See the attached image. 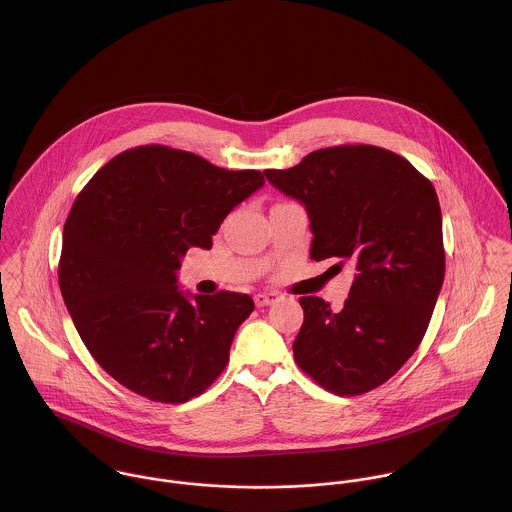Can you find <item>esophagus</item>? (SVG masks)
Wrapping results in <instances>:
<instances>
[{
    "label": "esophagus",
    "instance_id": "34e87169",
    "mask_svg": "<svg viewBox=\"0 0 512 512\" xmlns=\"http://www.w3.org/2000/svg\"><path fill=\"white\" fill-rule=\"evenodd\" d=\"M276 300H278V294H275V292H259V294H255L257 308L271 306V304H275Z\"/></svg>",
    "mask_w": 512,
    "mask_h": 512
}]
</instances>
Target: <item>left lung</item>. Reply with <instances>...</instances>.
Returning a JSON list of instances; mask_svg holds the SVG:
<instances>
[{
    "mask_svg": "<svg viewBox=\"0 0 512 512\" xmlns=\"http://www.w3.org/2000/svg\"><path fill=\"white\" fill-rule=\"evenodd\" d=\"M265 175L306 206L312 259L356 269L343 310L300 298L304 323L292 345L298 366L331 394L382 386L421 345L444 280L433 183L407 159L368 144L323 148Z\"/></svg>",
    "mask_w": 512,
    "mask_h": 512,
    "instance_id": "obj_1",
    "label": "left lung"
}]
</instances>
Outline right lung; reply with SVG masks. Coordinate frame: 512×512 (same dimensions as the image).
<instances>
[{
	"mask_svg": "<svg viewBox=\"0 0 512 512\" xmlns=\"http://www.w3.org/2000/svg\"><path fill=\"white\" fill-rule=\"evenodd\" d=\"M263 183L261 171L150 144L118 154L83 187L64 224L58 280L83 345L118 384L185 403L222 374L255 304L228 290L191 298L175 273Z\"/></svg>",
	"mask_w": 512,
	"mask_h": 512,
	"instance_id": "right-lung-1",
	"label": "right lung"
}]
</instances>
